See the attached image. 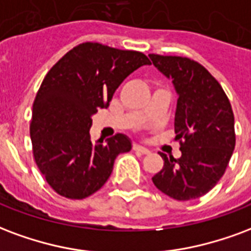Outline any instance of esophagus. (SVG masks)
Masks as SVG:
<instances>
[{
  "label": "esophagus",
  "instance_id": "34e87169",
  "mask_svg": "<svg viewBox=\"0 0 251 251\" xmlns=\"http://www.w3.org/2000/svg\"><path fill=\"white\" fill-rule=\"evenodd\" d=\"M133 150L135 151H138V153H142V154H149L150 150L144 148V146H141V145H133Z\"/></svg>",
  "mask_w": 251,
  "mask_h": 251
}]
</instances>
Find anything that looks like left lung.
Returning a JSON list of instances; mask_svg holds the SVG:
<instances>
[{"mask_svg": "<svg viewBox=\"0 0 251 251\" xmlns=\"http://www.w3.org/2000/svg\"><path fill=\"white\" fill-rule=\"evenodd\" d=\"M153 65L172 79L178 94L174 130L182 155L159 153L163 168L153 183L177 201L205 196L217 185L235 146L234 114L218 81L201 64L186 57L149 54Z\"/></svg>", "mask_w": 251, "mask_h": 251, "instance_id": "left-lung-1", "label": "left lung"}]
</instances>
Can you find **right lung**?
<instances>
[{
    "instance_id": "add662e5",
    "label": "right lung",
    "mask_w": 251,
    "mask_h": 251,
    "mask_svg": "<svg viewBox=\"0 0 251 251\" xmlns=\"http://www.w3.org/2000/svg\"><path fill=\"white\" fill-rule=\"evenodd\" d=\"M149 58L97 42L75 46L50 69L33 103V155L46 182L59 196L82 200L100 190L117 155L130 151L125 134L93 144L92 116L106 109L122 81Z\"/></svg>"
}]
</instances>
